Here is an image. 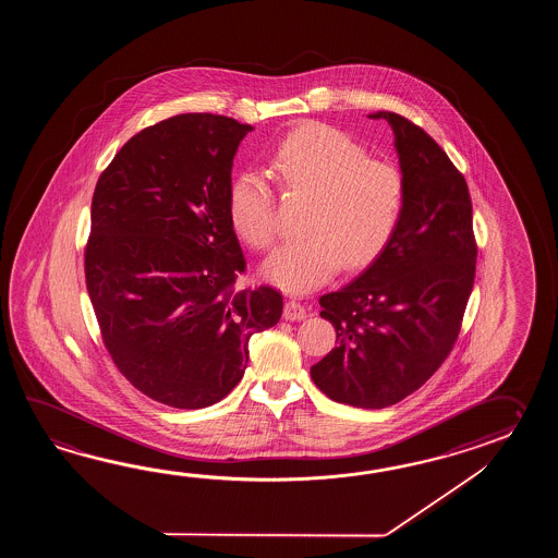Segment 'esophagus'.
I'll return each instance as SVG.
<instances>
[{
	"label": "esophagus",
	"mask_w": 558,
	"mask_h": 558,
	"mask_svg": "<svg viewBox=\"0 0 558 558\" xmlns=\"http://www.w3.org/2000/svg\"><path fill=\"white\" fill-rule=\"evenodd\" d=\"M283 317L287 320H301L307 317V308L303 307L296 299H289L284 303Z\"/></svg>",
	"instance_id": "1"
}]
</instances>
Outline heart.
<instances>
[{
  "label": "heart",
  "mask_w": 558,
  "mask_h": 558,
  "mask_svg": "<svg viewBox=\"0 0 558 558\" xmlns=\"http://www.w3.org/2000/svg\"><path fill=\"white\" fill-rule=\"evenodd\" d=\"M271 171L287 195L307 197L305 238L284 245L263 275L293 293L327 283L343 265L365 269L389 247L403 223L409 185L403 169L371 157L349 133L305 123L275 145ZM229 221L253 250L277 241V202L259 171H239L227 193Z\"/></svg>",
  "instance_id": "b5f03b06"
}]
</instances>
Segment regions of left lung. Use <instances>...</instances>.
<instances>
[{
    "instance_id": "8db88e82",
    "label": "left lung",
    "mask_w": 558,
    "mask_h": 558,
    "mask_svg": "<svg viewBox=\"0 0 558 558\" xmlns=\"http://www.w3.org/2000/svg\"><path fill=\"white\" fill-rule=\"evenodd\" d=\"M409 185L403 223L355 281L319 299L337 347L311 379L337 403L383 409L423 387L449 356L473 291L476 241L463 173L427 131L379 111Z\"/></svg>"
}]
</instances>
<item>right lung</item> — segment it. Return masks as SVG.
<instances>
[{"label":"right lung","mask_w":558,"mask_h":558,"mask_svg":"<svg viewBox=\"0 0 558 558\" xmlns=\"http://www.w3.org/2000/svg\"><path fill=\"white\" fill-rule=\"evenodd\" d=\"M247 123L183 113L133 135L97 179L85 284L107 353L157 403L203 409L233 391L250 339L277 325L274 287L235 291L245 257L227 193Z\"/></svg>","instance_id":"right-lung-1"}]
</instances>
